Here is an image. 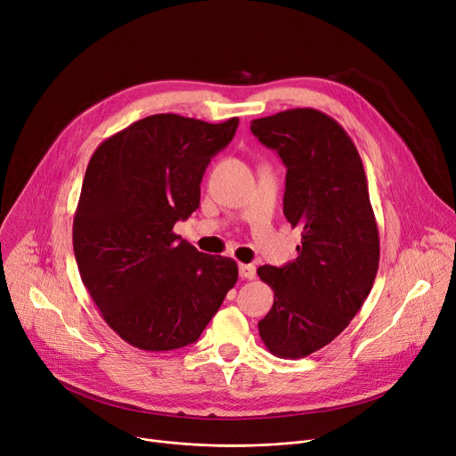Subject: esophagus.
Returning <instances> with one entry per match:
<instances>
[{
    "label": "esophagus",
    "instance_id": "1",
    "mask_svg": "<svg viewBox=\"0 0 456 456\" xmlns=\"http://www.w3.org/2000/svg\"><path fill=\"white\" fill-rule=\"evenodd\" d=\"M239 275L240 279H254L256 277V266L254 265H239Z\"/></svg>",
    "mask_w": 456,
    "mask_h": 456
}]
</instances>
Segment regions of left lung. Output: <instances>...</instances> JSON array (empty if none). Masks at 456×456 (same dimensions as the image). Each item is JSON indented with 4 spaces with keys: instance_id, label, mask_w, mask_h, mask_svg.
<instances>
[{
    "instance_id": "left-lung-1",
    "label": "left lung",
    "mask_w": 456,
    "mask_h": 456,
    "mask_svg": "<svg viewBox=\"0 0 456 456\" xmlns=\"http://www.w3.org/2000/svg\"><path fill=\"white\" fill-rule=\"evenodd\" d=\"M250 129L287 166L283 214L303 230L296 261L257 268L273 290L259 336L273 356L297 360L329 345L363 306L379 263L378 224L360 153L334 118L296 108Z\"/></svg>"
}]
</instances>
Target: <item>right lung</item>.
Segmentation results:
<instances>
[{
    "instance_id": "add662e5",
    "label": "right lung",
    "mask_w": 456,
    "mask_h": 456,
    "mask_svg": "<svg viewBox=\"0 0 456 456\" xmlns=\"http://www.w3.org/2000/svg\"><path fill=\"white\" fill-rule=\"evenodd\" d=\"M239 118L208 124L151 115L93 153L73 221L82 283L126 343L160 353L199 339L237 283V263L173 232L200 200L206 166Z\"/></svg>"
}]
</instances>
